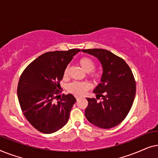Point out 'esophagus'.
Segmentation results:
<instances>
[{
	"label": "esophagus",
	"instance_id": "1",
	"mask_svg": "<svg viewBox=\"0 0 158 158\" xmlns=\"http://www.w3.org/2000/svg\"><path fill=\"white\" fill-rule=\"evenodd\" d=\"M75 98H76V100H77V101H78L79 99L81 98V96H75Z\"/></svg>",
	"mask_w": 158,
	"mask_h": 158
}]
</instances>
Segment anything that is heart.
<instances>
[{
    "instance_id": "obj_1",
    "label": "heart",
    "mask_w": 158,
    "mask_h": 158,
    "mask_svg": "<svg viewBox=\"0 0 158 158\" xmlns=\"http://www.w3.org/2000/svg\"><path fill=\"white\" fill-rule=\"evenodd\" d=\"M79 64L82 69L87 73L91 72L95 68L94 62L89 57H82L79 60ZM67 75H68V68H66L64 72V77H67ZM91 76L94 77H97L98 76V75L97 73H91ZM89 88L90 84L88 82L74 81L69 84L68 86V90L75 95H83Z\"/></svg>"
}]
</instances>
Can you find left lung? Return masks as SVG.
<instances>
[{
	"instance_id": "1",
	"label": "left lung",
	"mask_w": 158,
	"mask_h": 158,
	"mask_svg": "<svg viewBox=\"0 0 158 158\" xmlns=\"http://www.w3.org/2000/svg\"><path fill=\"white\" fill-rule=\"evenodd\" d=\"M96 57L103 68L101 83L94 90L96 98H86L85 116L88 122L102 129L119 124L130 111L136 94V83L130 68L122 58L103 49H82Z\"/></svg>"
}]
</instances>
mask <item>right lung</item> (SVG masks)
<instances>
[{
	"label": "right lung",
	"instance_id": "obj_1",
	"mask_svg": "<svg viewBox=\"0 0 158 158\" xmlns=\"http://www.w3.org/2000/svg\"><path fill=\"white\" fill-rule=\"evenodd\" d=\"M79 49L49 52L40 55L21 74L17 88L21 111L28 122L44 134L55 132L68 122L70 112L76 101L73 95H62L55 102L61 88L68 64Z\"/></svg>",
	"mask_w": 158,
	"mask_h": 158
}]
</instances>
